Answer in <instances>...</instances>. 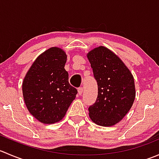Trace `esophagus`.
Returning a JSON list of instances; mask_svg holds the SVG:
<instances>
[{
  "mask_svg": "<svg viewBox=\"0 0 159 159\" xmlns=\"http://www.w3.org/2000/svg\"><path fill=\"white\" fill-rule=\"evenodd\" d=\"M78 94H79V95H81V94L83 93V89L82 88H78Z\"/></svg>",
  "mask_w": 159,
  "mask_h": 159,
  "instance_id": "1",
  "label": "esophagus"
}]
</instances>
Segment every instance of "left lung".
<instances>
[{"label": "left lung", "mask_w": 159, "mask_h": 159, "mask_svg": "<svg viewBox=\"0 0 159 159\" xmlns=\"http://www.w3.org/2000/svg\"><path fill=\"white\" fill-rule=\"evenodd\" d=\"M87 57L98 88L95 103L89 108L90 118L98 125L113 126L134 103L133 75L115 53L103 46L91 50Z\"/></svg>", "instance_id": "obj_1"}]
</instances>
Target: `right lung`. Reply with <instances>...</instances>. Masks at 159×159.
I'll return each mask as SVG.
<instances>
[{"label": "right lung", "instance_id": "1", "mask_svg": "<svg viewBox=\"0 0 159 159\" xmlns=\"http://www.w3.org/2000/svg\"><path fill=\"white\" fill-rule=\"evenodd\" d=\"M66 53L53 47L40 54L27 72L22 91L28 110L43 124L65 117L78 91L68 82Z\"/></svg>", "mask_w": 159, "mask_h": 159}]
</instances>
